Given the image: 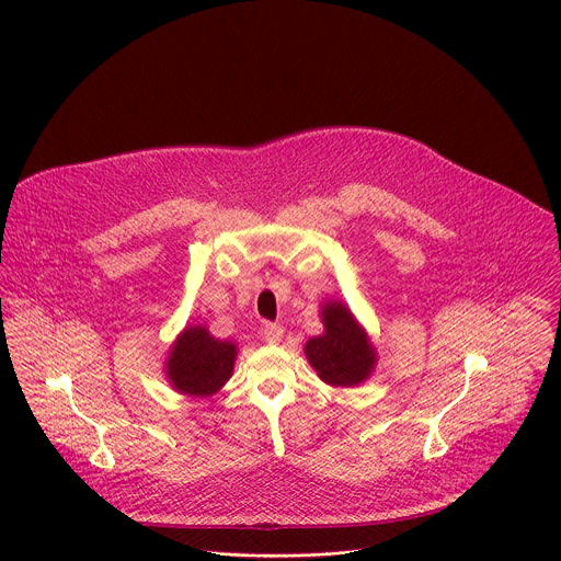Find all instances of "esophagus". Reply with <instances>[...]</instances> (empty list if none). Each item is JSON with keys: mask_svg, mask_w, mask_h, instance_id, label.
Instances as JSON below:
<instances>
[{"mask_svg": "<svg viewBox=\"0 0 561 561\" xmlns=\"http://www.w3.org/2000/svg\"><path fill=\"white\" fill-rule=\"evenodd\" d=\"M266 343H279L284 339V328L279 323H266L262 330Z\"/></svg>", "mask_w": 561, "mask_h": 561, "instance_id": "1", "label": "esophagus"}]
</instances>
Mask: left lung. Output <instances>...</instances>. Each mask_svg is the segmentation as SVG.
<instances>
[{
    "instance_id": "1",
    "label": "left lung",
    "mask_w": 561,
    "mask_h": 561,
    "mask_svg": "<svg viewBox=\"0 0 561 561\" xmlns=\"http://www.w3.org/2000/svg\"><path fill=\"white\" fill-rule=\"evenodd\" d=\"M323 334L312 336L304 354L317 376L330 387H356L376 369L378 352L347 304L328 299L321 306Z\"/></svg>"
}]
</instances>
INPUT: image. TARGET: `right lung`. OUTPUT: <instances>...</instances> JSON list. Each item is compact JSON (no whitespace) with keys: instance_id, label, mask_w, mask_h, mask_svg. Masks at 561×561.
Listing matches in <instances>:
<instances>
[{"instance_id":"add662e5","label":"right lung","mask_w":561,"mask_h":561,"mask_svg":"<svg viewBox=\"0 0 561 561\" xmlns=\"http://www.w3.org/2000/svg\"><path fill=\"white\" fill-rule=\"evenodd\" d=\"M238 345L216 339L207 325H187L168 350L163 374L170 387L187 398L218 393L233 374Z\"/></svg>"}]
</instances>
